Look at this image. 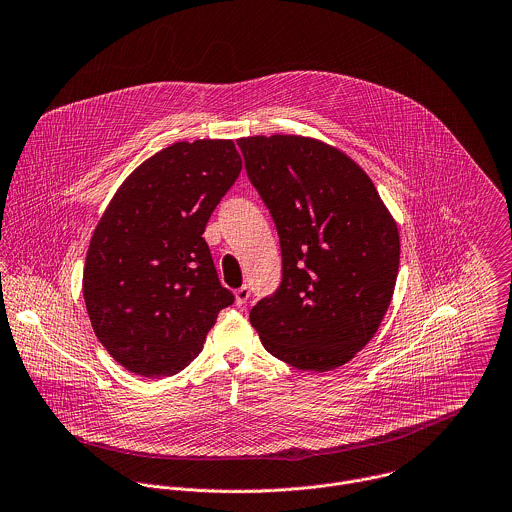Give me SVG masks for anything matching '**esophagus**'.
I'll list each match as a JSON object with an SVG mask.
<instances>
[{"instance_id":"obj_1","label":"esophagus","mask_w":512,"mask_h":512,"mask_svg":"<svg viewBox=\"0 0 512 512\" xmlns=\"http://www.w3.org/2000/svg\"><path fill=\"white\" fill-rule=\"evenodd\" d=\"M249 297H251V289H249L247 285H243V287H239V289L235 291V303H237L239 307H243V305L249 301Z\"/></svg>"}]
</instances>
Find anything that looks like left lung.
I'll return each instance as SVG.
<instances>
[{
  "label": "left lung",
  "instance_id": "1",
  "mask_svg": "<svg viewBox=\"0 0 512 512\" xmlns=\"http://www.w3.org/2000/svg\"><path fill=\"white\" fill-rule=\"evenodd\" d=\"M279 231L283 281L249 313L263 347L301 371L349 363L395 293L399 229L371 177L341 149L303 135L237 139Z\"/></svg>",
  "mask_w": 512,
  "mask_h": 512
}]
</instances>
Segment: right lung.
I'll return each instance as SVG.
<instances>
[{
  "label": "right lung",
  "instance_id": "right-lung-1",
  "mask_svg": "<svg viewBox=\"0 0 512 512\" xmlns=\"http://www.w3.org/2000/svg\"><path fill=\"white\" fill-rule=\"evenodd\" d=\"M241 167L231 139L175 141L135 167L105 207L81 287L99 343L127 371L179 373L235 301L203 231Z\"/></svg>",
  "mask_w": 512,
  "mask_h": 512
}]
</instances>
